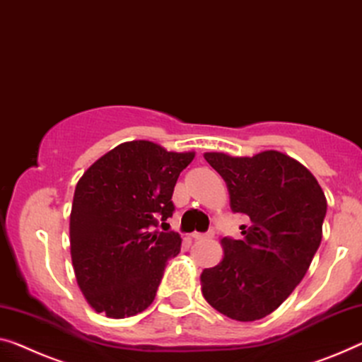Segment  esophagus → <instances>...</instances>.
<instances>
[{
	"label": "esophagus",
	"mask_w": 362,
	"mask_h": 362,
	"mask_svg": "<svg viewBox=\"0 0 362 362\" xmlns=\"http://www.w3.org/2000/svg\"><path fill=\"white\" fill-rule=\"evenodd\" d=\"M193 237H195V239H198V240H209V239H213V237H214V233H213V230H208V233H204V234H193Z\"/></svg>",
	"instance_id": "34e87169"
}]
</instances>
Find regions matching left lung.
I'll return each mask as SVG.
<instances>
[{
  "label": "left lung",
  "mask_w": 362,
  "mask_h": 362,
  "mask_svg": "<svg viewBox=\"0 0 362 362\" xmlns=\"http://www.w3.org/2000/svg\"><path fill=\"white\" fill-rule=\"evenodd\" d=\"M204 159L228 185L230 209L249 216L250 226L240 228L242 240H221L224 257L203 269L202 293L229 319L260 320L305 276L322 240L325 193L307 167L279 151Z\"/></svg>",
  "instance_id": "left-lung-1"
}]
</instances>
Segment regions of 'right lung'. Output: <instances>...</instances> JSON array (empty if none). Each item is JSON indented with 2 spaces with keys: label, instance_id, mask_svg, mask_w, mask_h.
<instances>
[{
  "label": "right lung",
  "instance_id": "right-lung-1",
  "mask_svg": "<svg viewBox=\"0 0 362 362\" xmlns=\"http://www.w3.org/2000/svg\"><path fill=\"white\" fill-rule=\"evenodd\" d=\"M193 151L174 153L146 139L118 144L81 177L69 214L79 289L99 314L136 315L153 304L179 233L153 230L174 213L172 193Z\"/></svg>",
  "mask_w": 362,
  "mask_h": 362
}]
</instances>
